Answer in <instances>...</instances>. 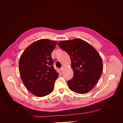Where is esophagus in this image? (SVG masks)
Returning <instances> with one entry per match:
<instances>
[{
    "instance_id": "1",
    "label": "esophagus",
    "mask_w": 123,
    "mask_h": 123,
    "mask_svg": "<svg viewBox=\"0 0 123 123\" xmlns=\"http://www.w3.org/2000/svg\"><path fill=\"white\" fill-rule=\"evenodd\" d=\"M61 71H63V70H64V68H63V67H62L61 68Z\"/></svg>"
}]
</instances>
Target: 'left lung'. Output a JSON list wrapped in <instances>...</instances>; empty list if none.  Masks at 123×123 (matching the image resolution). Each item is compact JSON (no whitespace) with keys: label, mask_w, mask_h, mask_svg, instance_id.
Segmentation results:
<instances>
[{"label":"left lung","mask_w":123,"mask_h":123,"mask_svg":"<svg viewBox=\"0 0 123 123\" xmlns=\"http://www.w3.org/2000/svg\"><path fill=\"white\" fill-rule=\"evenodd\" d=\"M57 44L71 61L74 75L68 81L69 87L77 93H87L98 83L103 73V61L98 52L80 38L61 41Z\"/></svg>","instance_id":"left-lung-1"}]
</instances>
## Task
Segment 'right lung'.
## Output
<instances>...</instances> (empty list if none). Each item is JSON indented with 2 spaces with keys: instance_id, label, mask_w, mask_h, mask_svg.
I'll list each match as a JSON object with an SVG mask.
<instances>
[{
  "instance_id": "add662e5",
  "label": "right lung",
  "mask_w": 123,
  "mask_h": 123,
  "mask_svg": "<svg viewBox=\"0 0 123 123\" xmlns=\"http://www.w3.org/2000/svg\"><path fill=\"white\" fill-rule=\"evenodd\" d=\"M56 43L48 39L38 40L26 48L20 57L21 79L28 90L38 97L50 94L58 77L51 57Z\"/></svg>"
}]
</instances>
